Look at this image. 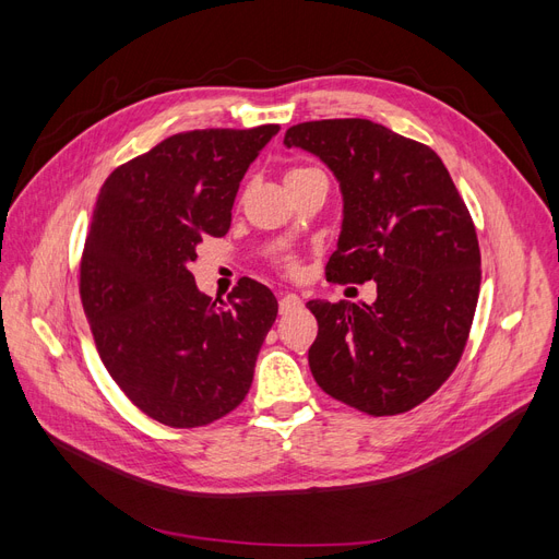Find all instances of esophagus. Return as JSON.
I'll list each match as a JSON object with an SVG mask.
<instances>
[{"label":"esophagus","mask_w":559,"mask_h":559,"mask_svg":"<svg viewBox=\"0 0 559 559\" xmlns=\"http://www.w3.org/2000/svg\"><path fill=\"white\" fill-rule=\"evenodd\" d=\"M296 308H300V298H298L294 292L280 294V312H282V314L294 312Z\"/></svg>","instance_id":"obj_1"}]
</instances>
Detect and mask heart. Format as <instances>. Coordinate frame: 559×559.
I'll use <instances>...</instances> for the list:
<instances>
[{
    "label": "heart",
    "mask_w": 559,
    "mask_h": 559,
    "mask_svg": "<svg viewBox=\"0 0 559 559\" xmlns=\"http://www.w3.org/2000/svg\"><path fill=\"white\" fill-rule=\"evenodd\" d=\"M298 170H306V167H298ZM298 170H292V173H298ZM286 265H289V267H292L294 263H292V261H286Z\"/></svg>",
    "instance_id": "b5f03b06"
}]
</instances>
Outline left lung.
Wrapping results in <instances>:
<instances>
[{"label":"left lung","mask_w":559,"mask_h":559,"mask_svg":"<svg viewBox=\"0 0 559 559\" xmlns=\"http://www.w3.org/2000/svg\"><path fill=\"white\" fill-rule=\"evenodd\" d=\"M286 148L324 163L341 186L333 282L373 280L378 298L308 300L317 384L368 415L427 401L460 361L480 292L476 228L443 160L368 118L298 123Z\"/></svg>","instance_id":"1"}]
</instances>
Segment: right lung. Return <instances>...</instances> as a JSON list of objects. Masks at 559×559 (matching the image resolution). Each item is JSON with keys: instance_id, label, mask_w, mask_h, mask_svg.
Wrapping results in <instances>:
<instances>
[{"instance_id": "1", "label": "right lung", "mask_w": 559, "mask_h": 559, "mask_svg": "<svg viewBox=\"0 0 559 559\" xmlns=\"http://www.w3.org/2000/svg\"><path fill=\"white\" fill-rule=\"evenodd\" d=\"M277 132H179L99 189L81 261L83 310L114 382L160 425H210L251 386L277 298L245 277L228 302L212 300L189 265L202 238L228 233L247 167Z\"/></svg>"}]
</instances>
